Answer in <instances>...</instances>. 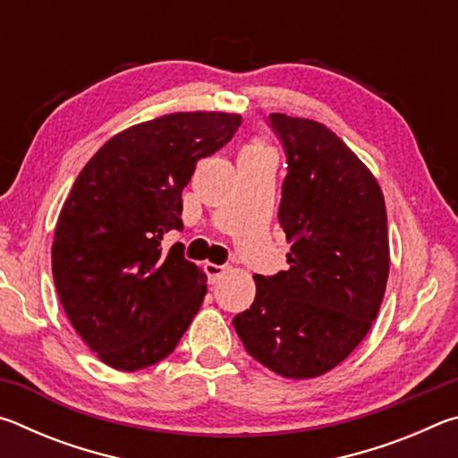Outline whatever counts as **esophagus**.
I'll list each match as a JSON object with an SVG mask.
<instances>
[{
	"label": "esophagus",
	"mask_w": 458,
	"mask_h": 458,
	"mask_svg": "<svg viewBox=\"0 0 458 458\" xmlns=\"http://www.w3.org/2000/svg\"><path fill=\"white\" fill-rule=\"evenodd\" d=\"M204 270H206V275H208V281H210L212 284L218 283L220 276H222L224 273H226V268L220 267V265H214V262H206Z\"/></svg>",
	"instance_id": "34e87169"
}]
</instances>
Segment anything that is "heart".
<instances>
[{
	"mask_svg": "<svg viewBox=\"0 0 458 458\" xmlns=\"http://www.w3.org/2000/svg\"><path fill=\"white\" fill-rule=\"evenodd\" d=\"M240 157H275L273 147H270L262 137H254L252 141L244 145V149L240 151Z\"/></svg>",
	"mask_w": 458,
	"mask_h": 458,
	"instance_id": "heart-1",
	"label": "heart"
}]
</instances>
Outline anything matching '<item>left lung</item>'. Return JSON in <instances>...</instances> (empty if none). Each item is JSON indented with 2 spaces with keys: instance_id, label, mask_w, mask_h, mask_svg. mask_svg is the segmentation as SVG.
<instances>
[{
  "instance_id": "obj_1",
  "label": "left lung",
  "mask_w": 458,
  "mask_h": 458,
  "mask_svg": "<svg viewBox=\"0 0 458 458\" xmlns=\"http://www.w3.org/2000/svg\"><path fill=\"white\" fill-rule=\"evenodd\" d=\"M270 125L289 161L278 222L291 268L254 275L257 297L234 329L270 371L311 379L339 366L377 317L390 273L386 201L368 165L323 123L273 113Z\"/></svg>"
}]
</instances>
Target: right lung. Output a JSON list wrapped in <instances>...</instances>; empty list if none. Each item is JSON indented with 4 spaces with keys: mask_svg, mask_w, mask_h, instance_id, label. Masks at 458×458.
Listing matches in <instances>:
<instances>
[{
    "mask_svg": "<svg viewBox=\"0 0 458 458\" xmlns=\"http://www.w3.org/2000/svg\"><path fill=\"white\" fill-rule=\"evenodd\" d=\"M236 113H169L121 131L92 155L62 206L52 275L62 309L97 358L121 371L165 360L208 293L183 259L182 191L196 161L228 143Z\"/></svg>",
    "mask_w": 458,
    "mask_h": 458,
    "instance_id": "obj_1",
    "label": "right lung"
}]
</instances>
